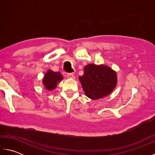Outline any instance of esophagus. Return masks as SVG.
Wrapping results in <instances>:
<instances>
[{
	"mask_svg": "<svg viewBox=\"0 0 155 155\" xmlns=\"http://www.w3.org/2000/svg\"><path fill=\"white\" fill-rule=\"evenodd\" d=\"M67 78H71V79H74L75 77H74V74H68L67 75Z\"/></svg>",
	"mask_w": 155,
	"mask_h": 155,
	"instance_id": "1",
	"label": "esophagus"
}]
</instances>
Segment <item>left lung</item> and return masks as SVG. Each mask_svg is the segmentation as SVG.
I'll return each mask as SVG.
<instances>
[{
	"mask_svg": "<svg viewBox=\"0 0 155 155\" xmlns=\"http://www.w3.org/2000/svg\"><path fill=\"white\" fill-rule=\"evenodd\" d=\"M78 78L84 94L93 100L108 96L117 84V72L104 64H87Z\"/></svg>",
	"mask_w": 155,
	"mask_h": 155,
	"instance_id": "left-lung-1",
	"label": "left lung"
}]
</instances>
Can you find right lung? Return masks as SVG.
<instances>
[{"label":"right lung","mask_w":155,"mask_h":155,"mask_svg":"<svg viewBox=\"0 0 155 155\" xmlns=\"http://www.w3.org/2000/svg\"><path fill=\"white\" fill-rule=\"evenodd\" d=\"M63 79V77L61 72H54L52 70H48L42 78V84L46 90L52 91L57 88V84Z\"/></svg>","instance_id":"1"}]
</instances>
